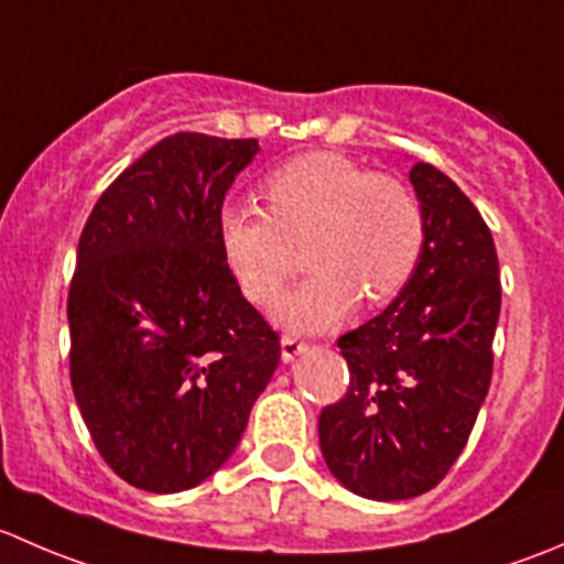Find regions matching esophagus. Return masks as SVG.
<instances>
[{
  "instance_id": "esophagus-1",
  "label": "esophagus",
  "mask_w": 564,
  "mask_h": 564,
  "mask_svg": "<svg viewBox=\"0 0 564 564\" xmlns=\"http://www.w3.org/2000/svg\"><path fill=\"white\" fill-rule=\"evenodd\" d=\"M305 349H308V344H303V340L292 338V335H286V338L281 340V357H283V362H292L294 357L303 355Z\"/></svg>"
}]
</instances>
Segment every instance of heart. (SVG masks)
I'll list each match as a JSON object with an SVG mask.
<instances>
[{"instance_id":"obj_1","label":"heart","mask_w":564,"mask_h":564,"mask_svg":"<svg viewBox=\"0 0 564 564\" xmlns=\"http://www.w3.org/2000/svg\"><path fill=\"white\" fill-rule=\"evenodd\" d=\"M267 213L229 204L218 240L231 275L256 305L275 300L308 246L314 275L283 294L272 318L292 333H322L366 305L395 300L425 248L423 204L390 174H371L340 152H308L264 182Z\"/></svg>"}]
</instances>
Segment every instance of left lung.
I'll list each match as a JSON object with an SVG mask.
<instances>
[{"mask_svg": "<svg viewBox=\"0 0 564 564\" xmlns=\"http://www.w3.org/2000/svg\"><path fill=\"white\" fill-rule=\"evenodd\" d=\"M409 180L425 215L423 259L382 314L340 335L349 388L318 414L329 471L379 502L420 497L456 464L491 384L502 305L475 204L431 163H414Z\"/></svg>", "mask_w": 564, "mask_h": 564, "instance_id": "8db88e82", "label": "left lung"}]
</instances>
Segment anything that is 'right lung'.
<instances>
[{
	"label": "right lung",
	"instance_id": "obj_1",
	"mask_svg": "<svg viewBox=\"0 0 564 564\" xmlns=\"http://www.w3.org/2000/svg\"><path fill=\"white\" fill-rule=\"evenodd\" d=\"M256 139L174 133L93 207L67 294L70 384L130 486L176 494L229 460L281 338L242 297L218 215Z\"/></svg>",
	"mask_w": 564,
	"mask_h": 564
}]
</instances>
